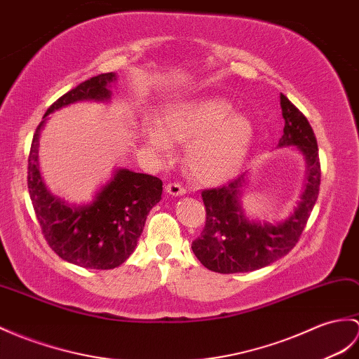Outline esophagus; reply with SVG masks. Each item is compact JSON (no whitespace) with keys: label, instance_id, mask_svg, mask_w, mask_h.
<instances>
[{"label":"esophagus","instance_id":"34e87169","mask_svg":"<svg viewBox=\"0 0 359 359\" xmlns=\"http://www.w3.org/2000/svg\"><path fill=\"white\" fill-rule=\"evenodd\" d=\"M165 193L172 197H182L187 194V189L179 185V183H168V185H165Z\"/></svg>","mask_w":359,"mask_h":359}]
</instances>
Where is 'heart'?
Wrapping results in <instances>:
<instances>
[{
  "mask_svg": "<svg viewBox=\"0 0 359 359\" xmlns=\"http://www.w3.org/2000/svg\"><path fill=\"white\" fill-rule=\"evenodd\" d=\"M254 125L223 97H203L168 104L144 130L142 144L159 156H170L172 142L187 144L185 163L202 183H219L234 176L252 145Z\"/></svg>",
  "mask_w": 359,
  "mask_h": 359,
  "instance_id": "obj_1",
  "label": "heart"
}]
</instances>
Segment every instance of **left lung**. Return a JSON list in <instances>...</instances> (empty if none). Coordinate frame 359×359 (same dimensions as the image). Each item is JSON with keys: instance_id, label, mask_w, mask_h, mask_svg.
Returning <instances> with one entry per match:
<instances>
[{"instance_id": "left-lung-1", "label": "left lung", "mask_w": 359, "mask_h": 359, "mask_svg": "<svg viewBox=\"0 0 359 359\" xmlns=\"http://www.w3.org/2000/svg\"><path fill=\"white\" fill-rule=\"evenodd\" d=\"M285 128L277 148L294 147L303 156L306 177L303 191L285 220L260 222L249 217L241 205L248 174L217 189L202 193L206 223L191 248L205 268L220 273L262 269L292 251L313 210L320 191V157L313 130L295 105L280 95Z\"/></svg>"}]
</instances>
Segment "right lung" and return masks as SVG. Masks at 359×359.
Masks as SVG:
<instances>
[{
    "label": "right lung",
    "instance_id": "1",
    "mask_svg": "<svg viewBox=\"0 0 359 359\" xmlns=\"http://www.w3.org/2000/svg\"><path fill=\"white\" fill-rule=\"evenodd\" d=\"M116 84V73L97 74L57 99L46 111L30 148L27 185L43 234L62 260L86 269H114L135 252L149 211L162 198V180L119 166L90 202H67L46 187L39 139L50 114L78 102H111Z\"/></svg>",
    "mask_w": 359,
    "mask_h": 359
}]
</instances>
